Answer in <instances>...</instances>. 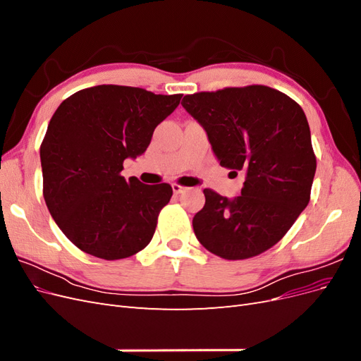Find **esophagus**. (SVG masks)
Wrapping results in <instances>:
<instances>
[{
    "label": "esophagus",
    "instance_id": "obj_1",
    "mask_svg": "<svg viewBox=\"0 0 361 361\" xmlns=\"http://www.w3.org/2000/svg\"><path fill=\"white\" fill-rule=\"evenodd\" d=\"M171 188H173L174 194H182L183 191H187V190H188L187 187H183V185H179V183H173V185H171Z\"/></svg>",
    "mask_w": 361,
    "mask_h": 361
}]
</instances>
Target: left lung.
Segmentation results:
<instances>
[{
    "mask_svg": "<svg viewBox=\"0 0 361 361\" xmlns=\"http://www.w3.org/2000/svg\"><path fill=\"white\" fill-rule=\"evenodd\" d=\"M182 106L206 130L220 166L245 176L233 199L203 190L192 218L199 243L227 260L264 253L310 200L316 157L302 108L267 85L187 94Z\"/></svg>",
    "mask_w": 361,
    "mask_h": 361,
    "instance_id": "8db88e82",
    "label": "left lung"
}]
</instances>
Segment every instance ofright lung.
<instances>
[{"label": "right lung", "mask_w": 361, "mask_h": 361, "mask_svg": "<svg viewBox=\"0 0 361 361\" xmlns=\"http://www.w3.org/2000/svg\"><path fill=\"white\" fill-rule=\"evenodd\" d=\"M180 97L104 84L73 93L54 113L40 146L43 197L61 232L84 253L117 260L152 241L173 190L126 180L120 171L126 158L145 154Z\"/></svg>", "instance_id": "add662e5"}]
</instances>
